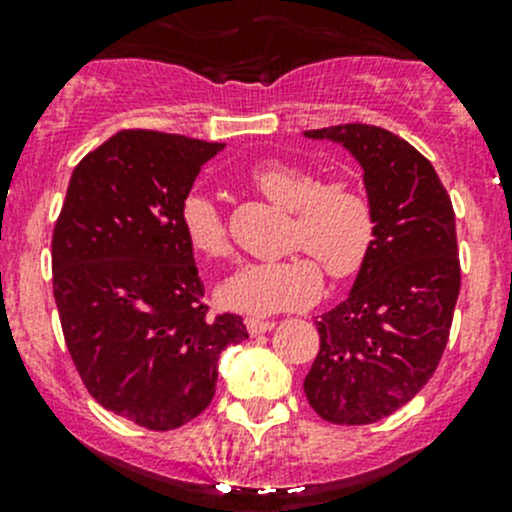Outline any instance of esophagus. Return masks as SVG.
<instances>
[{
    "instance_id": "34e87169",
    "label": "esophagus",
    "mask_w": 512,
    "mask_h": 512,
    "mask_svg": "<svg viewBox=\"0 0 512 512\" xmlns=\"http://www.w3.org/2000/svg\"><path fill=\"white\" fill-rule=\"evenodd\" d=\"M245 327L252 337H257V334H265V332H270V329H275V322H265V319L252 317V319H247Z\"/></svg>"
}]
</instances>
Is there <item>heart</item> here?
<instances>
[{
  "label": "heart",
  "mask_w": 512,
  "mask_h": 512,
  "mask_svg": "<svg viewBox=\"0 0 512 512\" xmlns=\"http://www.w3.org/2000/svg\"><path fill=\"white\" fill-rule=\"evenodd\" d=\"M250 180L272 203L294 210L292 245L314 256L329 277L347 280L364 267L376 242V208L359 183H322L314 170L285 160L260 163L252 168ZM180 227L195 255L205 260L230 255L223 213L208 195L190 193L183 200ZM313 261L307 255H294L247 262L220 285V302L232 312L252 317L307 307L322 292V272Z\"/></svg>",
  "instance_id": "heart-1"
}]
</instances>
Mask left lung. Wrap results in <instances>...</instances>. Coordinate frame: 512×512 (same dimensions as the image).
<instances>
[{
  "label": "left lung",
  "instance_id": "8db88e82",
  "mask_svg": "<svg viewBox=\"0 0 512 512\" xmlns=\"http://www.w3.org/2000/svg\"><path fill=\"white\" fill-rule=\"evenodd\" d=\"M304 138L347 148L376 208L374 250L349 297L317 322L304 376L324 421L364 426L409 404L441 361L461 289L456 215L433 165L386 128L344 123Z\"/></svg>",
  "mask_w": 512,
  "mask_h": 512
}]
</instances>
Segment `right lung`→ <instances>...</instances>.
Segmentation results:
<instances>
[{
	"mask_svg": "<svg viewBox=\"0 0 512 512\" xmlns=\"http://www.w3.org/2000/svg\"><path fill=\"white\" fill-rule=\"evenodd\" d=\"M225 143L121 131L74 168L51 240L54 299L76 371L113 414L170 431L215 396L218 359L247 339L208 317L180 205Z\"/></svg>",
	"mask_w": 512,
	"mask_h": 512,
	"instance_id": "right-lung-1",
	"label": "right lung"
}]
</instances>
